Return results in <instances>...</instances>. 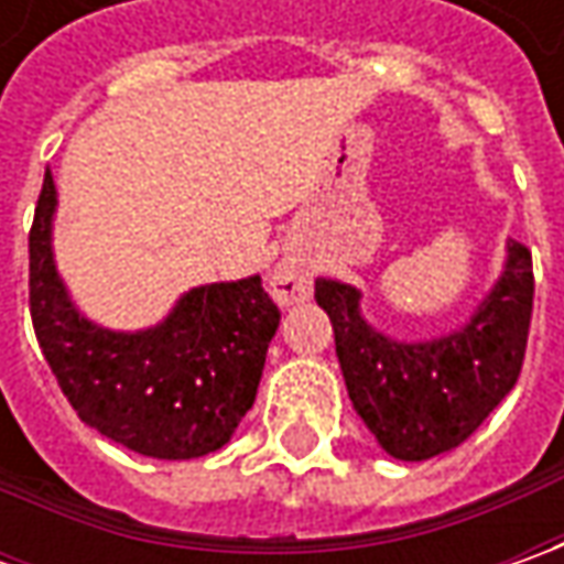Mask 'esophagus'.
<instances>
[{
  "label": "esophagus",
  "instance_id": "obj_1",
  "mask_svg": "<svg viewBox=\"0 0 564 564\" xmlns=\"http://www.w3.org/2000/svg\"><path fill=\"white\" fill-rule=\"evenodd\" d=\"M270 292L279 304H297V301L311 297V279H307V272L297 270L292 263H282L272 272Z\"/></svg>",
  "mask_w": 564,
  "mask_h": 564
}]
</instances>
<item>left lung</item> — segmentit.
Masks as SVG:
<instances>
[{
    "instance_id": "8db88e82",
    "label": "left lung",
    "mask_w": 564,
    "mask_h": 564,
    "mask_svg": "<svg viewBox=\"0 0 564 564\" xmlns=\"http://www.w3.org/2000/svg\"><path fill=\"white\" fill-rule=\"evenodd\" d=\"M333 319L348 399L399 462H426L462 445L518 382L533 311L531 250L509 245L506 270L465 329L433 341H395L360 316V292L316 279Z\"/></svg>"
}]
</instances>
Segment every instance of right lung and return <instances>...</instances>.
Wrapping results in <instances>:
<instances>
[{
  "label": "right lung",
  "mask_w": 564,
  "mask_h": 564,
  "mask_svg": "<svg viewBox=\"0 0 564 564\" xmlns=\"http://www.w3.org/2000/svg\"><path fill=\"white\" fill-rule=\"evenodd\" d=\"M55 185L31 226V319L77 417L150 458H200L231 440L257 399L279 307L260 275L178 297L160 326L112 333L72 304L53 263Z\"/></svg>",
  "instance_id": "obj_1"
}]
</instances>
